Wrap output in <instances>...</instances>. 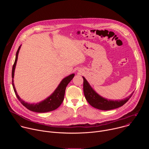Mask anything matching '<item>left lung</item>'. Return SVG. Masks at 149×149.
Wrapping results in <instances>:
<instances>
[{"mask_svg": "<svg viewBox=\"0 0 149 149\" xmlns=\"http://www.w3.org/2000/svg\"><path fill=\"white\" fill-rule=\"evenodd\" d=\"M82 78L84 79L83 90L85 97H86L88 103L93 107L101 110H110L121 107L122 105L129 101L134 93V92H133L128 97L121 100L114 101L107 100L98 95L91 88L86 79L84 77H82Z\"/></svg>", "mask_w": 149, "mask_h": 149, "instance_id": "1", "label": "left lung"}]
</instances>
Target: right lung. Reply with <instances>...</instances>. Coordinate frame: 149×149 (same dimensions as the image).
I'll list each match as a JSON object with an SVG mask.
<instances>
[{
  "label": "right lung",
  "instance_id": "1",
  "mask_svg": "<svg viewBox=\"0 0 149 149\" xmlns=\"http://www.w3.org/2000/svg\"><path fill=\"white\" fill-rule=\"evenodd\" d=\"M21 45L19 47L16 54V58L14 62V64L12 67V86L13 88L15 91V93L19 100V101L23 105L28 109V110L36 113H46L51 111L53 110H56L57 108H58L60 105L62 104L63 98H64V95L65 92V89L67 86V85L70 83V82L72 79L74 78L75 74H72L70 75L69 76L63 78L58 87L56 88V90L54 91V92L48 98H47L44 101H42L40 102H38L37 104H29L28 102H25L22 99L20 98V97L18 95L15 86L13 84V78H14V73H15V70L16 65V62L17 60V56L20 50Z\"/></svg>",
  "mask_w": 149,
  "mask_h": 149
}]
</instances>
